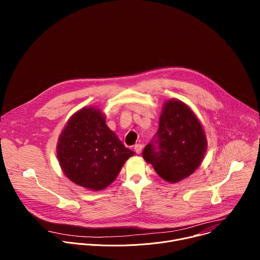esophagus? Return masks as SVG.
<instances>
[{
    "label": "esophagus",
    "mask_w": 260,
    "mask_h": 260,
    "mask_svg": "<svg viewBox=\"0 0 260 260\" xmlns=\"http://www.w3.org/2000/svg\"><path fill=\"white\" fill-rule=\"evenodd\" d=\"M142 148H143V146H142L141 144H136V145L134 146V149H135V151H136L137 154H140V153L142 152Z\"/></svg>",
    "instance_id": "esophagus-1"
}]
</instances>
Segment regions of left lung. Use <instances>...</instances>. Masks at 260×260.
<instances>
[{"instance_id": "1", "label": "left lung", "mask_w": 260, "mask_h": 260, "mask_svg": "<svg viewBox=\"0 0 260 260\" xmlns=\"http://www.w3.org/2000/svg\"><path fill=\"white\" fill-rule=\"evenodd\" d=\"M207 150L204 128L192 110L179 100L165 103L155 138L144 148L143 158L164 180L177 183L200 167Z\"/></svg>"}]
</instances>
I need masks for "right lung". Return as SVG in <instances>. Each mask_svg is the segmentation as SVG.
<instances>
[{"instance_id":"1","label":"right lung","mask_w":260,"mask_h":260,"mask_svg":"<svg viewBox=\"0 0 260 260\" xmlns=\"http://www.w3.org/2000/svg\"><path fill=\"white\" fill-rule=\"evenodd\" d=\"M56 149L63 174L79 186L95 191L108 187L135 154L108 127L105 115L93 107H84L71 116Z\"/></svg>"}]
</instances>
